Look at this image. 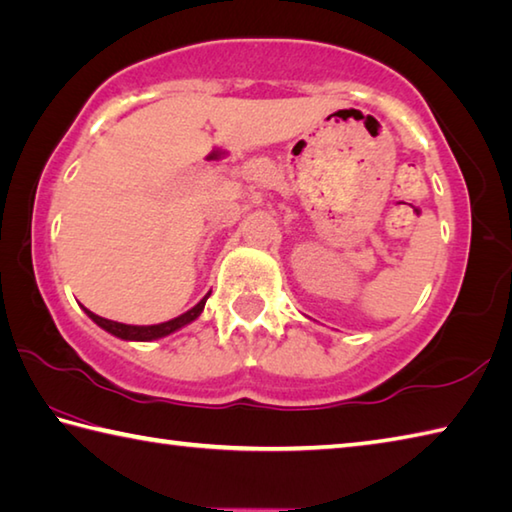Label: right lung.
I'll list each match as a JSON object with an SVG mask.
<instances>
[{"label":"right lung","instance_id":"add662e5","mask_svg":"<svg viewBox=\"0 0 512 512\" xmlns=\"http://www.w3.org/2000/svg\"><path fill=\"white\" fill-rule=\"evenodd\" d=\"M207 298H209V294L202 298L198 305L191 307L189 312L171 318V321H167V323H158V325H127V323H118V321H109V318H102L98 314H93L91 310H86V307H84V312L89 314L93 323H98L102 330H106L113 336H118V339H124V341H156V339H162V336H169L171 332L180 330V327L189 325L191 321H196V318L202 314V310H205Z\"/></svg>","mask_w":512,"mask_h":512}]
</instances>
